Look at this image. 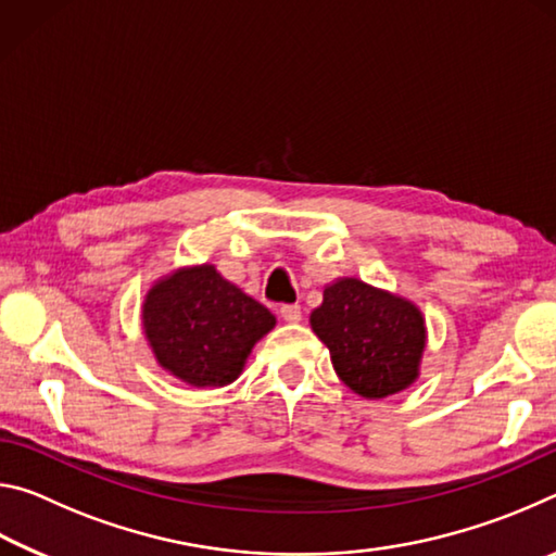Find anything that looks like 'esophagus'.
Listing matches in <instances>:
<instances>
[{"label":"esophagus","mask_w":556,"mask_h":556,"mask_svg":"<svg viewBox=\"0 0 556 556\" xmlns=\"http://www.w3.org/2000/svg\"><path fill=\"white\" fill-rule=\"evenodd\" d=\"M279 314L287 324H299L301 321V306L299 304H285L279 308Z\"/></svg>","instance_id":"1"}]
</instances>
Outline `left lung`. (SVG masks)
I'll use <instances>...</instances> for the list:
<instances>
[{
    "label": "left lung",
    "instance_id": "obj_1",
    "mask_svg": "<svg viewBox=\"0 0 556 556\" xmlns=\"http://www.w3.org/2000/svg\"><path fill=\"white\" fill-rule=\"evenodd\" d=\"M308 324L331 353L338 378L361 397L382 400L417 382L427 321L414 301L341 277L326 285Z\"/></svg>",
    "mask_w": 556,
    "mask_h": 556
}]
</instances>
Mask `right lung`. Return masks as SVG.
<instances>
[{
  "label": "right lung",
  "mask_w": 556,
  "mask_h": 556,
  "mask_svg": "<svg viewBox=\"0 0 556 556\" xmlns=\"http://www.w3.org/2000/svg\"><path fill=\"white\" fill-rule=\"evenodd\" d=\"M275 326L267 306L208 262L159 277L142 304V328L159 368L191 388L238 380L252 348Z\"/></svg>",
  "instance_id": "obj_1"
}]
</instances>
